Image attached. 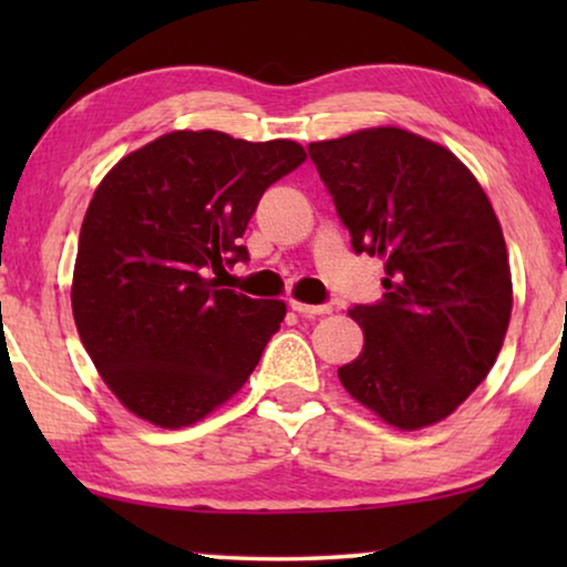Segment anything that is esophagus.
I'll use <instances>...</instances> for the list:
<instances>
[{
    "label": "esophagus",
    "instance_id": "esophagus-1",
    "mask_svg": "<svg viewBox=\"0 0 567 567\" xmlns=\"http://www.w3.org/2000/svg\"><path fill=\"white\" fill-rule=\"evenodd\" d=\"M289 305H291L293 312H299L305 317H317V315H330L332 312L330 305H305V301H297V299H291Z\"/></svg>",
    "mask_w": 567,
    "mask_h": 567
}]
</instances>
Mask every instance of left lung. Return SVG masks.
<instances>
[{"mask_svg": "<svg viewBox=\"0 0 567 567\" xmlns=\"http://www.w3.org/2000/svg\"><path fill=\"white\" fill-rule=\"evenodd\" d=\"M309 157L353 250L384 262V299L348 309L363 351L340 384L400 431L444 421L493 369L514 307L483 185L446 146L394 126L315 142Z\"/></svg>", "mask_w": 567, "mask_h": 567, "instance_id": "obj_1", "label": "left lung"}]
</instances>
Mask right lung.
<instances>
[{"label":"right lung","mask_w":567,"mask_h":567,"mask_svg":"<svg viewBox=\"0 0 567 567\" xmlns=\"http://www.w3.org/2000/svg\"><path fill=\"white\" fill-rule=\"evenodd\" d=\"M305 159L289 138L169 131L100 181L76 245L72 312L128 413L183 429L250 379L286 305L221 289L208 268L247 260L237 239L260 196Z\"/></svg>","instance_id":"add662e5"}]
</instances>
